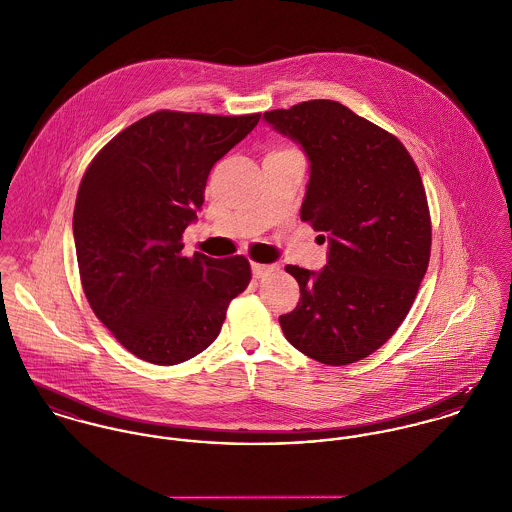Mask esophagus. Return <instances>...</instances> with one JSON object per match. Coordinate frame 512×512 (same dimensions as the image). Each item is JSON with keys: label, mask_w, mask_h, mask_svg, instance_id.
<instances>
[{"label": "esophagus", "mask_w": 512, "mask_h": 512, "mask_svg": "<svg viewBox=\"0 0 512 512\" xmlns=\"http://www.w3.org/2000/svg\"><path fill=\"white\" fill-rule=\"evenodd\" d=\"M277 267L275 265H265V263H253L251 265V271H253V277L255 279H263L267 275H271Z\"/></svg>", "instance_id": "obj_1"}]
</instances>
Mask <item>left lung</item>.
Returning a JSON list of instances; mask_svg holds the SVG:
<instances>
[{
    "mask_svg": "<svg viewBox=\"0 0 512 512\" xmlns=\"http://www.w3.org/2000/svg\"><path fill=\"white\" fill-rule=\"evenodd\" d=\"M263 117L302 145L310 180L300 218L330 243L320 273L284 267L300 286L279 318L284 338L320 363H355L397 332L426 275L432 222L420 172L393 133L340 102Z\"/></svg>",
    "mask_w": 512,
    "mask_h": 512,
    "instance_id": "1",
    "label": "left lung"
}]
</instances>
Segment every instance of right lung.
Wrapping results in <instances>:
<instances>
[{
    "label": "right lung",
    "mask_w": 512,
    "mask_h": 512,
    "mask_svg": "<svg viewBox=\"0 0 512 512\" xmlns=\"http://www.w3.org/2000/svg\"><path fill=\"white\" fill-rule=\"evenodd\" d=\"M261 114L161 110L125 127L84 172L74 243L84 294L127 351L176 365L218 338L229 302L251 281L243 255H182L212 167Z\"/></svg>",
    "instance_id": "add662e5"
}]
</instances>
